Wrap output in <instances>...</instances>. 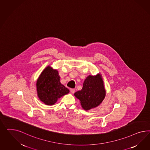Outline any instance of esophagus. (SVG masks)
<instances>
[{"instance_id": "esophagus-1", "label": "esophagus", "mask_w": 150, "mask_h": 150, "mask_svg": "<svg viewBox=\"0 0 150 150\" xmlns=\"http://www.w3.org/2000/svg\"><path fill=\"white\" fill-rule=\"evenodd\" d=\"M70 90V92H71V93H74L75 91V89H73V88H71Z\"/></svg>"}]
</instances>
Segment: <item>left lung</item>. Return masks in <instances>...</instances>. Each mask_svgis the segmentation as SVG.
Instances as JSON below:
<instances>
[{"instance_id":"1","label":"left lung","mask_w":150,"mask_h":150,"mask_svg":"<svg viewBox=\"0 0 150 150\" xmlns=\"http://www.w3.org/2000/svg\"><path fill=\"white\" fill-rule=\"evenodd\" d=\"M106 92L101 74L88 75L85 80L81 90L74 96L80 100L82 108L88 110L98 107L105 99Z\"/></svg>"}]
</instances>
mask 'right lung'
Instances as JSON below:
<instances>
[{"label": "right lung", "mask_w": 150, "mask_h": 150, "mask_svg": "<svg viewBox=\"0 0 150 150\" xmlns=\"http://www.w3.org/2000/svg\"><path fill=\"white\" fill-rule=\"evenodd\" d=\"M38 98L45 105H54L62 96L69 93L60 82L58 71L48 65L41 73L36 82Z\"/></svg>", "instance_id": "add662e5"}]
</instances>
